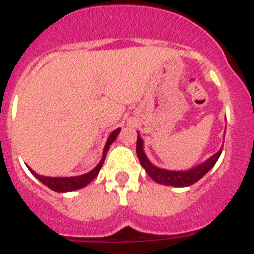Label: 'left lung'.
I'll use <instances>...</instances> for the list:
<instances>
[{
    "label": "left lung",
    "mask_w": 254,
    "mask_h": 254,
    "mask_svg": "<svg viewBox=\"0 0 254 254\" xmlns=\"http://www.w3.org/2000/svg\"><path fill=\"white\" fill-rule=\"evenodd\" d=\"M136 151H137V156L140 159V163L146 173L154 179L156 183H160V185L165 186H173V187H187V186L193 185L197 181L202 178L206 173L214 167L216 164L217 159L220 158L221 151H223V147L219 150L215 155H212L208 160H206L205 163L198 165V167H194L190 170H185V172H176V170H165L160 169V168L155 167L149 161V159L146 158L145 151H143V141L140 137V134L137 136V146H136Z\"/></svg>",
    "instance_id": "obj_1"
}]
</instances>
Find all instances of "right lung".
Returning <instances> with one entry per match:
<instances>
[{
  "label": "right lung",
  "mask_w": 254,
  "mask_h": 254,
  "mask_svg": "<svg viewBox=\"0 0 254 254\" xmlns=\"http://www.w3.org/2000/svg\"><path fill=\"white\" fill-rule=\"evenodd\" d=\"M121 128H117L116 131L112 132L109 134V137H108L107 143H105L104 151H103V158L102 160L99 161V164L94 168L91 172L86 173V174H82V176H77V177H44V176H39L34 170H31L29 168L31 173H33V176L37 177L43 185H46L47 187L51 188L52 190H55V192H72V190H80V188L85 187L95 178L98 174H99L100 168L103 167V163H104V159L107 156V152L109 150V146L112 145V142H114V140L117 138L118 133H120Z\"/></svg>",
  "instance_id": "1"
}]
</instances>
